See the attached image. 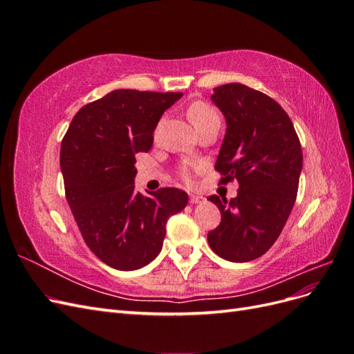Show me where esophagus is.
Returning <instances> with one entry per match:
<instances>
[{
  "label": "esophagus",
  "mask_w": 354,
  "mask_h": 354,
  "mask_svg": "<svg viewBox=\"0 0 354 354\" xmlns=\"http://www.w3.org/2000/svg\"><path fill=\"white\" fill-rule=\"evenodd\" d=\"M203 196H201V195H195V194H190L189 195V202L190 203H201V202H203Z\"/></svg>",
  "instance_id": "esophagus-1"
}]
</instances>
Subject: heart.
<instances>
[{
	"mask_svg": "<svg viewBox=\"0 0 354 354\" xmlns=\"http://www.w3.org/2000/svg\"><path fill=\"white\" fill-rule=\"evenodd\" d=\"M187 118L190 120V122L194 124V127L196 130H202V128H205L214 122H220V116L217 113V111L209 106L205 102H194L192 103L189 108H187ZM180 176L183 177L185 180H190L192 177V168L189 165H181L178 169Z\"/></svg>",
	"mask_w": 354,
	"mask_h": 354,
	"instance_id": "1",
	"label": "heart"
}]
</instances>
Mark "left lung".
<instances>
[{"mask_svg": "<svg viewBox=\"0 0 354 354\" xmlns=\"http://www.w3.org/2000/svg\"><path fill=\"white\" fill-rule=\"evenodd\" d=\"M211 100L226 118L216 169L220 183L238 180V196L208 199L221 223L208 233L211 250L224 260L259 259L279 238L297 199L303 152L292 121L269 95L232 82L214 88Z\"/></svg>", "mask_w": 354, "mask_h": 354, "instance_id": "1", "label": "left lung"}]
</instances>
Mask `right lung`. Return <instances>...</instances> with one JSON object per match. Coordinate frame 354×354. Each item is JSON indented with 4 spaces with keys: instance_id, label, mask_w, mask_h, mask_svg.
<instances>
[{
    "instance_id": "add662e5",
    "label": "right lung",
    "mask_w": 354,
    "mask_h": 354,
    "mask_svg": "<svg viewBox=\"0 0 354 354\" xmlns=\"http://www.w3.org/2000/svg\"><path fill=\"white\" fill-rule=\"evenodd\" d=\"M181 93L115 90L82 106L60 147V168L73 218L88 248L116 270H137L162 248L168 218L187 194L134 190L136 155L149 152L162 113Z\"/></svg>"
}]
</instances>
